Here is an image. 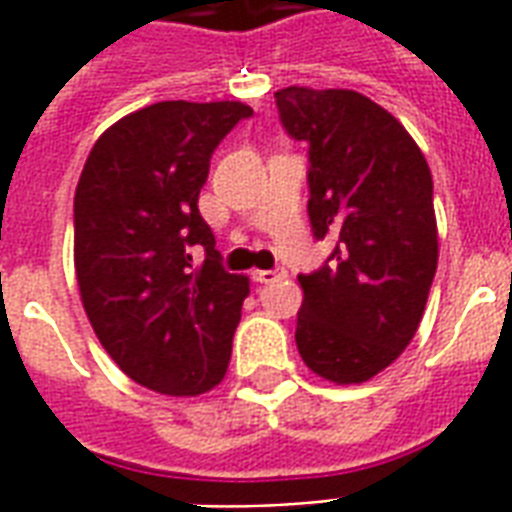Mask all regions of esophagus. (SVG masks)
Masks as SVG:
<instances>
[{"label": "esophagus", "mask_w": 512, "mask_h": 512, "mask_svg": "<svg viewBox=\"0 0 512 512\" xmlns=\"http://www.w3.org/2000/svg\"><path fill=\"white\" fill-rule=\"evenodd\" d=\"M284 276H287V271H282V268H273V271H255L252 273V279L260 284H276L282 282Z\"/></svg>", "instance_id": "1"}]
</instances>
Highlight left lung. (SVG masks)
<instances>
[{
  "instance_id": "8db88e82",
  "label": "left lung",
  "mask_w": 512,
  "mask_h": 512,
  "mask_svg": "<svg viewBox=\"0 0 512 512\" xmlns=\"http://www.w3.org/2000/svg\"><path fill=\"white\" fill-rule=\"evenodd\" d=\"M287 134L308 142V217L330 263L298 282L295 341L308 370L362 384L413 341L438 268L427 158L392 112L357 91H276Z\"/></svg>"
}]
</instances>
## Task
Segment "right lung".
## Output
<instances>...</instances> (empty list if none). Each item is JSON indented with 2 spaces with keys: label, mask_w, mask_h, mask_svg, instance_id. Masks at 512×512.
<instances>
[{
  "label": "right lung",
  "mask_w": 512,
  "mask_h": 512,
  "mask_svg": "<svg viewBox=\"0 0 512 512\" xmlns=\"http://www.w3.org/2000/svg\"><path fill=\"white\" fill-rule=\"evenodd\" d=\"M249 115L241 101L136 109L96 139L74 190V273L93 333L161 395L198 397L228 373L249 279L220 265L198 193L214 147Z\"/></svg>",
  "instance_id": "obj_1"
}]
</instances>
